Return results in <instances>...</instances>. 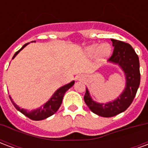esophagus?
I'll use <instances>...</instances> for the list:
<instances>
[{
    "instance_id": "esophagus-1",
    "label": "esophagus",
    "mask_w": 148,
    "mask_h": 148,
    "mask_svg": "<svg viewBox=\"0 0 148 148\" xmlns=\"http://www.w3.org/2000/svg\"><path fill=\"white\" fill-rule=\"evenodd\" d=\"M77 79H78V77H77Z\"/></svg>"
}]
</instances>
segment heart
Returning <instances> with one entry per match:
<instances>
[{
	"instance_id": "1",
	"label": "heart",
	"mask_w": 148,
	"mask_h": 148,
	"mask_svg": "<svg viewBox=\"0 0 148 148\" xmlns=\"http://www.w3.org/2000/svg\"><path fill=\"white\" fill-rule=\"evenodd\" d=\"M111 46L109 43H102V44H92L88 46L85 49V52L88 56L93 57L97 55L98 58H104L108 57L111 53Z\"/></svg>"
}]
</instances>
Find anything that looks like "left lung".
<instances>
[{"mask_svg": "<svg viewBox=\"0 0 148 148\" xmlns=\"http://www.w3.org/2000/svg\"><path fill=\"white\" fill-rule=\"evenodd\" d=\"M114 47L113 53L108 62L118 65L125 75V87L123 92L113 101L106 103L96 102L86 88L84 101L93 113L111 117L124 112L130 106L140 86V73L139 57L132 47L127 42L111 39Z\"/></svg>", "mask_w": 148, "mask_h": 148, "instance_id": "1", "label": "left lung"}]
</instances>
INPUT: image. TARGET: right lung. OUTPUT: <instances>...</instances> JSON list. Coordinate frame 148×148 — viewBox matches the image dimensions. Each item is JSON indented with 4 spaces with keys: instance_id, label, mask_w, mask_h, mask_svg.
I'll return each mask as SVG.
<instances>
[{
    "instance_id": "add662e5",
    "label": "right lung",
    "mask_w": 148,
    "mask_h": 148,
    "mask_svg": "<svg viewBox=\"0 0 148 148\" xmlns=\"http://www.w3.org/2000/svg\"><path fill=\"white\" fill-rule=\"evenodd\" d=\"M32 42H36V41H32ZM29 42H27L26 44H24L22 47H21L18 51L15 53V55L12 57V59L19 54V52L21 51V50L26 47ZM74 81H72L70 83L66 84L64 86H62L60 88H58V90L55 91L54 94L52 95L51 97L45 103L43 104L42 106H40L39 108H37L33 110H27V109H22L20 106H17L16 103L13 101V100L12 99V97L9 96V98L11 100L12 103L13 104V106L16 109H17L18 111L21 112V113H23L27 117L30 118L31 120L33 121H42L44 119H47L49 116H51L53 114H55L56 112L58 111V109H59V107L61 106L62 101V98L64 96L65 93L71 87L74 86Z\"/></svg>"
}]
</instances>
